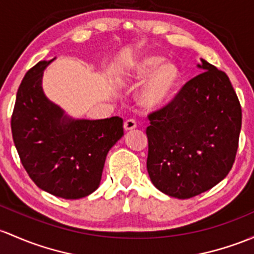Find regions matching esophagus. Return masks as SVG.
Segmentation results:
<instances>
[{"label": "esophagus", "instance_id": "34e87169", "mask_svg": "<svg viewBox=\"0 0 254 254\" xmlns=\"http://www.w3.org/2000/svg\"><path fill=\"white\" fill-rule=\"evenodd\" d=\"M136 127H137V124H136V122L134 119L125 120V123H124V129L125 130H132V129H135Z\"/></svg>", "mask_w": 254, "mask_h": 254}]
</instances>
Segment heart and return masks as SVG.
Listing matches in <instances>:
<instances>
[{
	"label": "heart",
	"mask_w": 254,
	"mask_h": 254,
	"mask_svg": "<svg viewBox=\"0 0 254 254\" xmlns=\"http://www.w3.org/2000/svg\"><path fill=\"white\" fill-rule=\"evenodd\" d=\"M158 56H146L132 64L124 80L138 82L148 76L138 93V105L145 109L165 106L173 97L181 81V74L173 63H162Z\"/></svg>",
	"instance_id": "1"
}]
</instances>
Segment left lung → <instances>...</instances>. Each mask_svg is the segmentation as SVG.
Returning <instances> with one entry per match:
<instances>
[{
	"label": "left lung",
	"mask_w": 254,
	"mask_h": 254,
	"mask_svg": "<svg viewBox=\"0 0 254 254\" xmlns=\"http://www.w3.org/2000/svg\"><path fill=\"white\" fill-rule=\"evenodd\" d=\"M201 74L148 114L147 172L168 196L185 199L220 183L233 168L242 111L229 76L202 60Z\"/></svg>",
	"instance_id": "left-lung-1"
}]
</instances>
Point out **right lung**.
<instances>
[{"label":"right lung","mask_w":254,"mask_h":254,"mask_svg":"<svg viewBox=\"0 0 254 254\" xmlns=\"http://www.w3.org/2000/svg\"><path fill=\"white\" fill-rule=\"evenodd\" d=\"M52 61H40L23 78L10 119L12 136L24 169L41 190L78 199L100 185L107 153L124 135L123 119L64 116L42 91V71Z\"/></svg>","instance_id":"1"}]
</instances>
